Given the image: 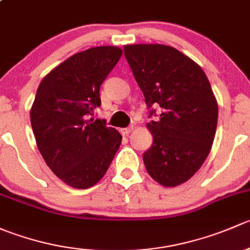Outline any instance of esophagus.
Returning <instances> with one entry per match:
<instances>
[{
    "label": "esophagus",
    "mask_w": 250,
    "mask_h": 250,
    "mask_svg": "<svg viewBox=\"0 0 250 250\" xmlns=\"http://www.w3.org/2000/svg\"><path fill=\"white\" fill-rule=\"evenodd\" d=\"M133 129H134V125H130L128 128H122V129H120V132L122 135H128Z\"/></svg>",
    "instance_id": "esophagus-1"
}]
</instances>
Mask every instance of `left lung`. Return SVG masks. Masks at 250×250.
I'll list each match as a JSON object with an SVG mask.
<instances>
[{"label":"left lung","instance_id":"left-lung-1","mask_svg":"<svg viewBox=\"0 0 250 250\" xmlns=\"http://www.w3.org/2000/svg\"><path fill=\"white\" fill-rule=\"evenodd\" d=\"M145 97L153 143L143 153L151 178L163 186L188 181L209 155L218 125V103L201 66L165 44L125 46ZM161 107L160 115L153 107Z\"/></svg>","mask_w":250,"mask_h":250}]
</instances>
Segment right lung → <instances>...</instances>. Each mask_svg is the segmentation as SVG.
Instances as JSON below:
<instances>
[{"label": "right lung", "instance_id": "right-lung-1", "mask_svg": "<svg viewBox=\"0 0 250 250\" xmlns=\"http://www.w3.org/2000/svg\"><path fill=\"white\" fill-rule=\"evenodd\" d=\"M122 49L89 48L53 69L40 83L30 117L37 147L48 167L76 188L95 185L122 141L105 120H94L102 105L100 85L116 66Z\"/></svg>", "mask_w": 250, "mask_h": 250}]
</instances>
